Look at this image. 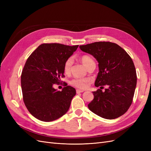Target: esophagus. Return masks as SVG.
Wrapping results in <instances>:
<instances>
[{
    "instance_id": "obj_1",
    "label": "esophagus",
    "mask_w": 151,
    "mask_h": 151,
    "mask_svg": "<svg viewBox=\"0 0 151 151\" xmlns=\"http://www.w3.org/2000/svg\"><path fill=\"white\" fill-rule=\"evenodd\" d=\"M84 91L83 90H80V89H77L76 90V93L78 94V93H83Z\"/></svg>"
}]
</instances>
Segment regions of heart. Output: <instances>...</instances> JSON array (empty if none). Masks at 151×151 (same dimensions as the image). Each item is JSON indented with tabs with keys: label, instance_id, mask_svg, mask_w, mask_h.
I'll use <instances>...</instances> for the list:
<instances>
[{
	"label": "heart",
	"instance_id": "b5f03b06",
	"mask_svg": "<svg viewBox=\"0 0 151 151\" xmlns=\"http://www.w3.org/2000/svg\"><path fill=\"white\" fill-rule=\"evenodd\" d=\"M80 60L83 64L87 68L90 63L94 62L93 60L88 55H83L80 58ZM72 64V58H68L67 60L65 61L64 65H63V70L65 73H68L70 71L71 65ZM89 83V79H74L70 81V84L76 87L77 88L84 89H86L88 86Z\"/></svg>",
	"mask_w": 151,
	"mask_h": 151
}]
</instances>
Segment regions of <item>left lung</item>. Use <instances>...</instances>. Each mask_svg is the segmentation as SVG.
Segmentation results:
<instances>
[{"instance_id": "left-lung-1", "label": "left lung", "mask_w": 151, "mask_h": 151, "mask_svg": "<svg viewBox=\"0 0 151 151\" xmlns=\"http://www.w3.org/2000/svg\"><path fill=\"white\" fill-rule=\"evenodd\" d=\"M79 48L98 62L95 86H108L104 92L101 89L93 91L94 99L88 104L89 109L105 119L121 116L130 106L137 85L136 70L131 57L119 45L111 42H95Z\"/></svg>"}]
</instances>
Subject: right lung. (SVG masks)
<instances>
[{"mask_svg": "<svg viewBox=\"0 0 151 151\" xmlns=\"http://www.w3.org/2000/svg\"><path fill=\"white\" fill-rule=\"evenodd\" d=\"M79 45L44 43L27 59L21 77L24 103L29 113L43 122H52L68 111L76 94L67 86L62 91L53 88L63 77V65Z\"/></svg>", "mask_w": 151, "mask_h": 151, "instance_id": "right-lung-1", "label": "right lung"}]
</instances>
